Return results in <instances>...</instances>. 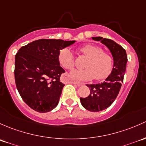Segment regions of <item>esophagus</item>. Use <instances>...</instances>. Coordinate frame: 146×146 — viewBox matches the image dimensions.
<instances>
[{
	"mask_svg": "<svg viewBox=\"0 0 146 146\" xmlns=\"http://www.w3.org/2000/svg\"><path fill=\"white\" fill-rule=\"evenodd\" d=\"M69 82L71 84H76L77 86H82L84 84L83 83H82V82H77V81H74V80H69Z\"/></svg>",
	"mask_w": 146,
	"mask_h": 146,
	"instance_id": "esophagus-1",
	"label": "esophagus"
}]
</instances>
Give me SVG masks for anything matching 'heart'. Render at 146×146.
<instances>
[{
	"mask_svg": "<svg viewBox=\"0 0 146 146\" xmlns=\"http://www.w3.org/2000/svg\"><path fill=\"white\" fill-rule=\"evenodd\" d=\"M79 52L88 60L84 64V70H73L70 75L74 79L80 81H91L95 78L97 81H103L110 76L114 67L113 57L103 49L94 44H87L79 48ZM62 67L70 70L74 66V57L67 48L60 50L58 55Z\"/></svg>",
	"mask_w": 146,
	"mask_h": 146,
	"instance_id": "b5f03b06",
	"label": "heart"
}]
</instances>
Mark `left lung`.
Returning a JSON list of instances; mask_svg holds the SVG:
<instances>
[{
	"label": "left lung",
	"mask_w": 146,
	"mask_h": 146,
	"mask_svg": "<svg viewBox=\"0 0 146 146\" xmlns=\"http://www.w3.org/2000/svg\"><path fill=\"white\" fill-rule=\"evenodd\" d=\"M92 38L106 45L114 59L113 70L106 81L101 84H86L91 89L90 94L86 98H80L81 103L85 109L99 112L110 106L116 99L124 80L127 56L126 50L114 40L100 36Z\"/></svg>",
	"instance_id": "1"
}]
</instances>
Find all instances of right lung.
<instances>
[{"label":"right lung","mask_w":146,"mask_h":146,"mask_svg":"<svg viewBox=\"0 0 146 146\" xmlns=\"http://www.w3.org/2000/svg\"><path fill=\"white\" fill-rule=\"evenodd\" d=\"M75 40L39 39L22 46L15 55V79L22 100L31 109L48 112L58 104L65 72L60 67V50Z\"/></svg>","instance_id":"obj_1"}]
</instances>
